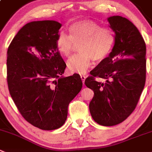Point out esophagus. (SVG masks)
<instances>
[{
	"label": "esophagus",
	"instance_id": "obj_1",
	"mask_svg": "<svg viewBox=\"0 0 152 152\" xmlns=\"http://www.w3.org/2000/svg\"><path fill=\"white\" fill-rule=\"evenodd\" d=\"M86 76H85L84 75H80V78H81V80H82V81H83V83H84V81H85V80H86Z\"/></svg>",
	"mask_w": 152,
	"mask_h": 152
}]
</instances>
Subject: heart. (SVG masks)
Listing matches in <instances>:
<instances>
[{"mask_svg": "<svg viewBox=\"0 0 152 152\" xmlns=\"http://www.w3.org/2000/svg\"><path fill=\"white\" fill-rule=\"evenodd\" d=\"M69 35L60 31L56 39V48L64 57H69L75 45L80 44V53L68 61L72 72L85 73L92 63L107 58L115 45V34L110 27H102L92 20H82L69 27Z\"/></svg>", "mask_w": 152, "mask_h": 152, "instance_id": "b5f03b06", "label": "heart"}]
</instances>
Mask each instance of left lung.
<instances>
[{
  "mask_svg": "<svg viewBox=\"0 0 152 152\" xmlns=\"http://www.w3.org/2000/svg\"><path fill=\"white\" fill-rule=\"evenodd\" d=\"M115 33V45L109 57L91 71L85 85L94 92L89 111L95 122L113 126L125 120L137 107L146 74V47L138 29L119 15L107 18ZM95 77L105 80L98 82Z\"/></svg>",
  "mask_w": 152,
  "mask_h": 152,
  "instance_id": "obj_1",
  "label": "left lung"
}]
</instances>
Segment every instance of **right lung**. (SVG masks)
I'll return each mask as SVG.
<instances>
[{
  "mask_svg": "<svg viewBox=\"0 0 152 152\" xmlns=\"http://www.w3.org/2000/svg\"><path fill=\"white\" fill-rule=\"evenodd\" d=\"M61 26L51 20L27 23L7 50L10 95L24 119L45 131L63 126L69 103L83 86L78 74L62 76L66 64L56 48Z\"/></svg>",
  "mask_w": 152,
  "mask_h": 152,
  "instance_id": "1",
  "label": "right lung"
}]
</instances>
